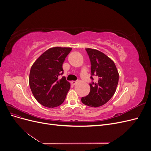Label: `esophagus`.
I'll return each mask as SVG.
<instances>
[{"label":"esophagus","instance_id":"34e87169","mask_svg":"<svg viewBox=\"0 0 151 151\" xmlns=\"http://www.w3.org/2000/svg\"><path fill=\"white\" fill-rule=\"evenodd\" d=\"M76 83H77V81H71V84H72V85H75Z\"/></svg>","mask_w":151,"mask_h":151}]
</instances>
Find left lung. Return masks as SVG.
Listing matches in <instances>:
<instances>
[{
	"instance_id": "left-lung-1",
	"label": "left lung",
	"mask_w": 151,
	"mask_h": 151,
	"mask_svg": "<svg viewBox=\"0 0 151 151\" xmlns=\"http://www.w3.org/2000/svg\"><path fill=\"white\" fill-rule=\"evenodd\" d=\"M91 62V76L98 78L97 83H89L90 92L81 98L83 104L91 107H99L106 103L115 94L118 83V74L115 63L97 50L86 48Z\"/></svg>"
}]
</instances>
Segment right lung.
Segmentation results:
<instances>
[{
	"label": "right lung",
	"instance_id": "1",
	"mask_svg": "<svg viewBox=\"0 0 151 151\" xmlns=\"http://www.w3.org/2000/svg\"><path fill=\"white\" fill-rule=\"evenodd\" d=\"M71 48L53 47L47 50L31 68L29 84L35 99L43 106L55 108L66 98L70 83L64 77L62 64Z\"/></svg>",
	"mask_w": 151,
	"mask_h": 151
}]
</instances>
